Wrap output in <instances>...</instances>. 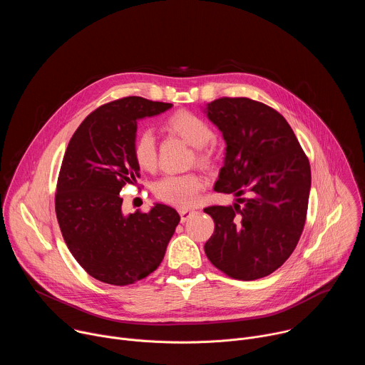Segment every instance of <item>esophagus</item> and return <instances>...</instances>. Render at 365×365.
Listing matches in <instances>:
<instances>
[{
    "instance_id": "esophagus-1",
    "label": "esophagus",
    "mask_w": 365,
    "mask_h": 365,
    "mask_svg": "<svg viewBox=\"0 0 365 365\" xmlns=\"http://www.w3.org/2000/svg\"><path fill=\"white\" fill-rule=\"evenodd\" d=\"M179 214H180V221L185 222L192 214H195L193 210H186V207H182V210H179Z\"/></svg>"
}]
</instances>
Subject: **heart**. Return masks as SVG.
<instances>
[{
	"label": "heart",
	"mask_w": 365,
	"mask_h": 365,
	"mask_svg": "<svg viewBox=\"0 0 365 365\" xmlns=\"http://www.w3.org/2000/svg\"><path fill=\"white\" fill-rule=\"evenodd\" d=\"M165 127L195 147V159L200 166L210 168L214 163L215 150L210 144L214 138V131L203 118L190 111H178L166 120ZM133 155L141 169L153 170L155 168L158 148H155V140L150 130H141L135 135ZM200 187L202 179L195 173L170 175L158 182L154 192L163 202L186 207L196 202Z\"/></svg>",
	"instance_id": "heart-1"
}]
</instances>
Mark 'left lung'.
<instances>
[{
	"instance_id": "8db88e82",
	"label": "left lung",
	"mask_w": 365,
	"mask_h": 365,
	"mask_svg": "<svg viewBox=\"0 0 365 365\" xmlns=\"http://www.w3.org/2000/svg\"><path fill=\"white\" fill-rule=\"evenodd\" d=\"M203 113L227 144L214 189L237 197L232 205L203 210L215 222L206 257L230 277H266L290 257L302 235L309 160L283 115L262 102L221 98L206 103ZM244 192L250 197L241 208Z\"/></svg>"
}]
</instances>
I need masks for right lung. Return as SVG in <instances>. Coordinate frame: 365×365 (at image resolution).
Masks as SVG:
<instances>
[{"label": "right lung", "instance_id": "add662e5", "mask_svg": "<svg viewBox=\"0 0 365 365\" xmlns=\"http://www.w3.org/2000/svg\"><path fill=\"white\" fill-rule=\"evenodd\" d=\"M173 106L123 98L91 113L72 135L62 162L56 215L76 262L93 279L127 286L162 263L180 221L175 207L154 203L145 214L123 212L121 189L135 182L137 123Z\"/></svg>", "mask_w": 365, "mask_h": 365}]
</instances>
